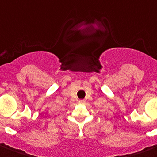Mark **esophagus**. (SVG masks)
Instances as JSON below:
<instances>
[{
	"mask_svg": "<svg viewBox=\"0 0 157 157\" xmlns=\"http://www.w3.org/2000/svg\"><path fill=\"white\" fill-rule=\"evenodd\" d=\"M85 103V101L83 100H79V103H80V104H83V103Z\"/></svg>",
	"mask_w": 157,
	"mask_h": 157,
	"instance_id": "34e87169",
	"label": "esophagus"
}]
</instances>
